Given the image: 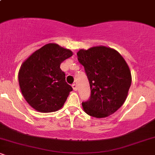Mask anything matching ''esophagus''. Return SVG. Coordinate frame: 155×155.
<instances>
[{
    "instance_id": "obj_1",
    "label": "esophagus",
    "mask_w": 155,
    "mask_h": 155,
    "mask_svg": "<svg viewBox=\"0 0 155 155\" xmlns=\"http://www.w3.org/2000/svg\"><path fill=\"white\" fill-rule=\"evenodd\" d=\"M72 87H73V89H74V91H76V90H77V89H78L77 86H76V84H73Z\"/></svg>"
}]
</instances>
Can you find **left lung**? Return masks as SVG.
<instances>
[{"instance_id": "obj_1", "label": "left lung", "mask_w": 155, "mask_h": 155, "mask_svg": "<svg viewBox=\"0 0 155 155\" xmlns=\"http://www.w3.org/2000/svg\"><path fill=\"white\" fill-rule=\"evenodd\" d=\"M78 60L84 68L91 95L82 102L90 116L104 118L120 108L127 98L131 85V74L124 58L110 47L97 46L77 52Z\"/></svg>"}]
</instances>
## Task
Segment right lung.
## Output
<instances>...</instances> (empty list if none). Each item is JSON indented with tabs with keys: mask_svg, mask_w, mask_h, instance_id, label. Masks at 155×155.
<instances>
[{
	"mask_svg": "<svg viewBox=\"0 0 155 155\" xmlns=\"http://www.w3.org/2000/svg\"><path fill=\"white\" fill-rule=\"evenodd\" d=\"M72 55L69 49L50 43L22 63L18 75L19 87L31 107L43 113L63 107L73 88L65 81V74L60 66Z\"/></svg>",
	"mask_w": 155,
	"mask_h": 155,
	"instance_id": "right-lung-1",
	"label": "right lung"
}]
</instances>
